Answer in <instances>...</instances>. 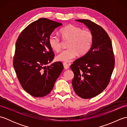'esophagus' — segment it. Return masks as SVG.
Returning <instances> with one entry per match:
<instances>
[{"label": "esophagus", "mask_w": 127, "mask_h": 127, "mask_svg": "<svg viewBox=\"0 0 127 127\" xmlns=\"http://www.w3.org/2000/svg\"><path fill=\"white\" fill-rule=\"evenodd\" d=\"M63 66H64V69H65V70H67V69H68L69 68V65L66 63V62H64Z\"/></svg>", "instance_id": "esophagus-1"}]
</instances>
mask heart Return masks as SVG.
I'll return each instance as SVG.
<instances>
[{"mask_svg":"<svg viewBox=\"0 0 127 127\" xmlns=\"http://www.w3.org/2000/svg\"><path fill=\"white\" fill-rule=\"evenodd\" d=\"M62 38L68 41L69 48L64 50L57 56L59 61L69 62L76 57L86 55L90 50L93 41V35L88 30L83 29L74 25H70L62 28L59 31ZM50 46L56 52L62 49V42L60 37L52 34L48 37Z\"/></svg>","mask_w":127,"mask_h":127,"instance_id":"b5f03b06","label":"heart"}]
</instances>
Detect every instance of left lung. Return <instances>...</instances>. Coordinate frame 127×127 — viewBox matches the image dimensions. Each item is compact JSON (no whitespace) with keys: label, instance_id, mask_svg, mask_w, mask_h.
Returning a JSON list of instances; mask_svg holds the SVG:
<instances>
[{"label":"left lung","instance_id":"left-lung-1","mask_svg":"<svg viewBox=\"0 0 127 127\" xmlns=\"http://www.w3.org/2000/svg\"><path fill=\"white\" fill-rule=\"evenodd\" d=\"M90 29L93 35L90 50L73 62L70 68L74 74L72 81L78 96L90 99L98 95L109 83L115 67L112 42L101 27L88 20H77Z\"/></svg>","mask_w":127,"mask_h":127}]
</instances>
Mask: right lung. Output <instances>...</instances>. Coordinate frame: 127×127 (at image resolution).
Wrapping results in <instances>:
<instances>
[{"label":"right lung","instance_id":"add662e5","mask_svg":"<svg viewBox=\"0 0 127 127\" xmlns=\"http://www.w3.org/2000/svg\"><path fill=\"white\" fill-rule=\"evenodd\" d=\"M62 25L49 19L39 18L24 29L16 41L13 67L21 86L32 96L49 94L63 71L61 62L46 66L55 57L48 37Z\"/></svg>","mask_w":127,"mask_h":127}]
</instances>
